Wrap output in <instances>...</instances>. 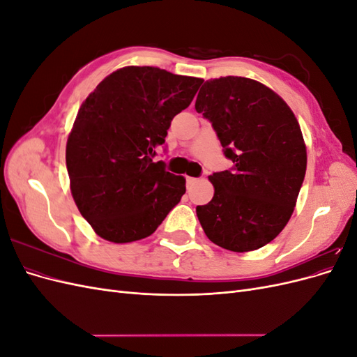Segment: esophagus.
Instances as JSON below:
<instances>
[{"label":"esophagus","mask_w":357,"mask_h":357,"mask_svg":"<svg viewBox=\"0 0 357 357\" xmlns=\"http://www.w3.org/2000/svg\"><path fill=\"white\" fill-rule=\"evenodd\" d=\"M186 181H188V186H192L193 183L197 181V178L195 177H186Z\"/></svg>","instance_id":"1"}]
</instances>
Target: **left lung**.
I'll use <instances>...</instances> for the list:
<instances>
[{
	"instance_id": "1",
	"label": "left lung",
	"mask_w": 357,
	"mask_h": 357,
	"mask_svg": "<svg viewBox=\"0 0 357 357\" xmlns=\"http://www.w3.org/2000/svg\"><path fill=\"white\" fill-rule=\"evenodd\" d=\"M211 122L232 169L213 172L214 197L198 205L205 235L226 250L264 247L284 229L305 177L307 147L294 112L247 77L207 80L195 102Z\"/></svg>"
}]
</instances>
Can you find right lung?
I'll return each mask as SVG.
<instances>
[{"label":"right lung","instance_id":"1","mask_svg":"<svg viewBox=\"0 0 357 357\" xmlns=\"http://www.w3.org/2000/svg\"><path fill=\"white\" fill-rule=\"evenodd\" d=\"M202 82L156 67H123L80 105L66 150L70 188L101 238H146L185 195L186 178L152 158Z\"/></svg>","mask_w":357,"mask_h":357}]
</instances>
